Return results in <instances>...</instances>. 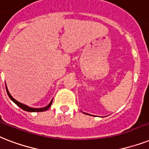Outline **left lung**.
<instances>
[{
    "instance_id": "obj_1",
    "label": "left lung",
    "mask_w": 149,
    "mask_h": 149,
    "mask_svg": "<svg viewBox=\"0 0 149 149\" xmlns=\"http://www.w3.org/2000/svg\"><path fill=\"white\" fill-rule=\"evenodd\" d=\"M84 114H86V115H88V114H87V113H84Z\"/></svg>"
}]
</instances>
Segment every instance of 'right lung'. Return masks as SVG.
Listing matches in <instances>:
<instances>
[{
  "label": "right lung",
  "instance_id": "obj_1",
  "mask_svg": "<svg viewBox=\"0 0 149 149\" xmlns=\"http://www.w3.org/2000/svg\"><path fill=\"white\" fill-rule=\"evenodd\" d=\"M6 91H7V93H8V96H9V97H10V99L12 100L13 102L15 103V104L17 105L18 107H20V108H21V109H23V110L26 111H31V112H36V111H45L47 110L48 108L51 107V105H52V100L51 101V102H50L49 104H47V106L44 107V108H31V107H28L27 105H26V104H22V103H21V102H17V100H15L14 98V97L10 95V92H9V91H8V88H7V85H6Z\"/></svg>",
  "mask_w": 149,
  "mask_h": 149
}]
</instances>
